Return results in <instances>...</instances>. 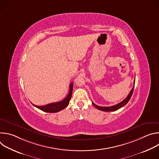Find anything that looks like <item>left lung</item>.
I'll return each instance as SVG.
<instances>
[{
  "label": "left lung",
  "instance_id": "left-lung-1",
  "mask_svg": "<svg viewBox=\"0 0 159 159\" xmlns=\"http://www.w3.org/2000/svg\"><path fill=\"white\" fill-rule=\"evenodd\" d=\"M134 82H135V79H134V85H133V88L131 89L130 93H129V94L128 95V96L126 97V99H125L123 101H121V102L115 105V106H109V107H102V106H99L96 104H95L93 102H92V104L93 106H94L98 109L99 110H101V111H116L118 109H119L120 108L122 107L123 106H124L125 105H126L128 101H129L130 98H131V96H132V94L133 93V90H134Z\"/></svg>",
  "mask_w": 159,
  "mask_h": 159
}]
</instances>
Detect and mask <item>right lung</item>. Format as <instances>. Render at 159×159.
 <instances>
[{"label": "right lung", "mask_w": 159, "mask_h": 159, "mask_svg": "<svg viewBox=\"0 0 159 159\" xmlns=\"http://www.w3.org/2000/svg\"><path fill=\"white\" fill-rule=\"evenodd\" d=\"M73 85L74 83H71L70 84V90H69V94L67 95V96L62 101L57 102H53V103H50L47 105L44 106H36L33 104V106H34L36 107L39 109L40 110L46 112H57L64 108H65L69 104L70 100L72 97V90H73Z\"/></svg>", "instance_id": "obj_1"}]
</instances>
